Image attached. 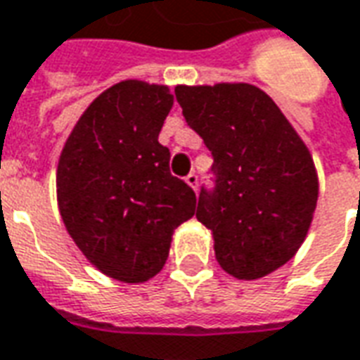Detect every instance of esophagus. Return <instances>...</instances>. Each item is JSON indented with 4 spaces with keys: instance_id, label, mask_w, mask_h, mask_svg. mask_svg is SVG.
Segmentation results:
<instances>
[{
    "instance_id": "obj_1",
    "label": "esophagus",
    "mask_w": 360,
    "mask_h": 360,
    "mask_svg": "<svg viewBox=\"0 0 360 360\" xmlns=\"http://www.w3.org/2000/svg\"><path fill=\"white\" fill-rule=\"evenodd\" d=\"M185 181H187L188 187H193L195 191H197V187H198V175H197V173H188L187 177H185Z\"/></svg>"
}]
</instances>
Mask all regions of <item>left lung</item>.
I'll return each mask as SVG.
<instances>
[{
    "mask_svg": "<svg viewBox=\"0 0 360 360\" xmlns=\"http://www.w3.org/2000/svg\"><path fill=\"white\" fill-rule=\"evenodd\" d=\"M175 97L214 160V187L200 188L197 218L212 232L220 267L245 281L283 267L318 202L306 144L255 85H177Z\"/></svg>",
    "mask_w": 360,
    "mask_h": 360,
    "instance_id": "8db88e82",
    "label": "left lung"
}]
</instances>
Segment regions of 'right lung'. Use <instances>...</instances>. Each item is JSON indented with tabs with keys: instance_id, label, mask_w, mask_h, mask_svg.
<instances>
[{
	"instance_id": "obj_1",
	"label": "right lung",
	"mask_w": 360,
	"mask_h": 360,
	"mask_svg": "<svg viewBox=\"0 0 360 360\" xmlns=\"http://www.w3.org/2000/svg\"><path fill=\"white\" fill-rule=\"evenodd\" d=\"M172 107L165 85H112L85 109L58 162L68 233L95 267L122 283L158 275L173 230L195 214V191L173 177L172 154L158 142Z\"/></svg>"
}]
</instances>
